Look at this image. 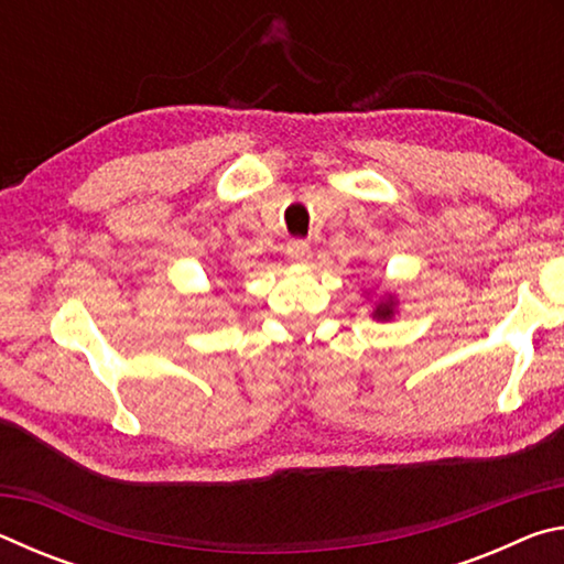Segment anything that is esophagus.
Listing matches in <instances>:
<instances>
[{
	"label": "esophagus",
	"mask_w": 564,
	"mask_h": 564,
	"mask_svg": "<svg viewBox=\"0 0 564 564\" xmlns=\"http://www.w3.org/2000/svg\"><path fill=\"white\" fill-rule=\"evenodd\" d=\"M285 253H289L291 261L305 263L311 259V243L305 241V238H293V241L285 246Z\"/></svg>",
	"instance_id": "34e87169"
}]
</instances>
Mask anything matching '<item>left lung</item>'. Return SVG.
I'll use <instances>...</instances> for the list:
<instances>
[{"mask_svg": "<svg viewBox=\"0 0 564 564\" xmlns=\"http://www.w3.org/2000/svg\"><path fill=\"white\" fill-rule=\"evenodd\" d=\"M376 316L383 318V321L393 316V303H390V301H388V303H380L378 308H376Z\"/></svg>", "mask_w": 564, "mask_h": 564, "instance_id": "8db88e82", "label": "left lung"}]
</instances>
